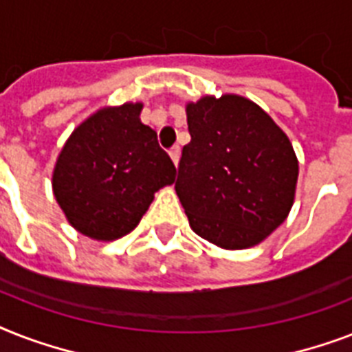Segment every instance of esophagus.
Returning a JSON list of instances; mask_svg holds the SVG:
<instances>
[{
    "label": "esophagus",
    "instance_id": "1",
    "mask_svg": "<svg viewBox=\"0 0 352 352\" xmlns=\"http://www.w3.org/2000/svg\"><path fill=\"white\" fill-rule=\"evenodd\" d=\"M170 157H171V160H173V164L179 166V160H181V148L177 146V148L171 149V151H170Z\"/></svg>",
    "mask_w": 352,
    "mask_h": 352
}]
</instances>
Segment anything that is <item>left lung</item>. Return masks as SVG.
<instances>
[{
  "label": "left lung",
  "mask_w": 352,
  "mask_h": 352,
  "mask_svg": "<svg viewBox=\"0 0 352 352\" xmlns=\"http://www.w3.org/2000/svg\"><path fill=\"white\" fill-rule=\"evenodd\" d=\"M175 192L190 226L226 250L259 245L289 215L298 159L279 126L237 95L203 96L186 106Z\"/></svg>",
  "instance_id": "1"
}]
</instances>
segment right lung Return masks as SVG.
Masks as SVG:
<instances>
[{
    "instance_id": "obj_1",
    "label": "right lung",
    "mask_w": 352,
    "mask_h": 352,
    "mask_svg": "<svg viewBox=\"0 0 352 352\" xmlns=\"http://www.w3.org/2000/svg\"><path fill=\"white\" fill-rule=\"evenodd\" d=\"M142 104L104 107L80 124L58 155L52 192L80 234L113 241L142 219L155 192L177 170L157 133L140 122Z\"/></svg>"
}]
</instances>
